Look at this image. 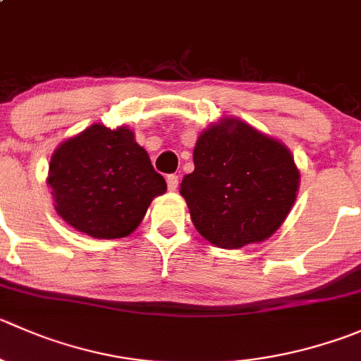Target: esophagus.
I'll use <instances>...</instances> for the list:
<instances>
[{
	"instance_id": "obj_1",
	"label": "esophagus",
	"mask_w": 361,
	"mask_h": 361,
	"mask_svg": "<svg viewBox=\"0 0 361 361\" xmlns=\"http://www.w3.org/2000/svg\"><path fill=\"white\" fill-rule=\"evenodd\" d=\"M178 185H180V178H178L176 174H169V176H167V188H169L171 192H174L178 188Z\"/></svg>"
}]
</instances>
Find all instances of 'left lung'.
Masks as SVG:
<instances>
[{"mask_svg": "<svg viewBox=\"0 0 361 361\" xmlns=\"http://www.w3.org/2000/svg\"><path fill=\"white\" fill-rule=\"evenodd\" d=\"M194 166L180 194L197 233L227 250L268 240L298 195L300 169L291 149L233 116L199 134Z\"/></svg>", "mask_w": 361, "mask_h": 361, "instance_id": "1", "label": "left lung"}]
</instances>
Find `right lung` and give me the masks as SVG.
<instances>
[{
  "label": "right lung",
  "instance_id": "1",
  "mask_svg": "<svg viewBox=\"0 0 361 361\" xmlns=\"http://www.w3.org/2000/svg\"><path fill=\"white\" fill-rule=\"evenodd\" d=\"M58 215L79 233L114 240L134 233L166 180L128 127L93 123L63 141L49 164Z\"/></svg>",
  "mask_w": 361,
  "mask_h": 361
}]
</instances>
